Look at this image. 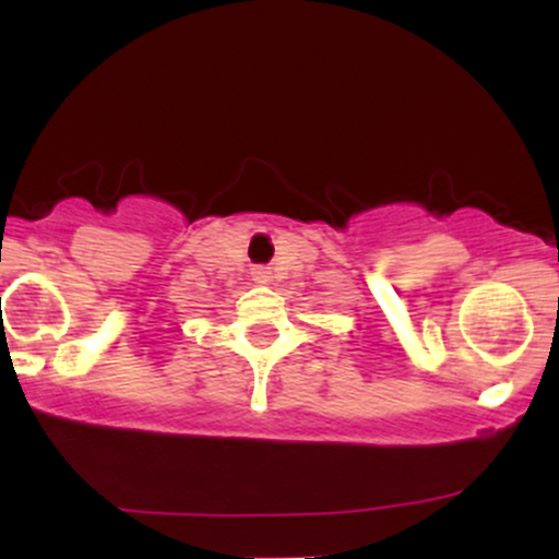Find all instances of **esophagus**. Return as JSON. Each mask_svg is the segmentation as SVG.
<instances>
[{"label": "esophagus", "mask_w": 559, "mask_h": 559, "mask_svg": "<svg viewBox=\"0 0 559 559\" xmlns=\"http://www.w3.org/2000/svg\"><path fill=\"white\" fill-rule=\"evenodd\" d=\"M252 278H254V281H258V284H260V286L271 284V278H273L271 267H254V271H252Z\"/></svg>", "instance_id": "34e87169"}]
</instances>
